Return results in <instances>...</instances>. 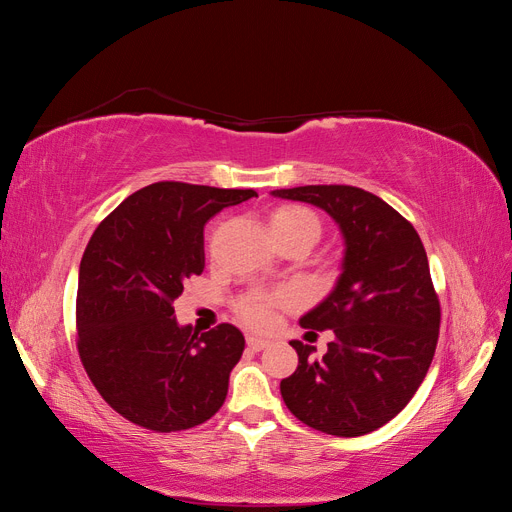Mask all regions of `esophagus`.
<instances>
[{
	"instance_id": "obj_1",
	"label": "esophagus",
	"mask_w": 512,
	"mask_h": 512,
	"mask_svg": "<svg viewBox=\"0 0 512 512\" xmlns=\"http://www.w3.org/2000/svg\"><path fill=\"white\" fill-rule=\"evenodd\" d=\"M247 346H250L252 350H265L269 346V339L265 337H258V335H247Z\"/></svg>"
}]
</instances>
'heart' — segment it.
Masks as SVG:
<instances>
[{
  "label": "heart",
  "instance_id": "1",
  "mask_svg": "<svg viewBox=\"0 0 512 512\" xmlns=\"http://www.w3.org/2000/svg\"><path fill=\"white\" fill-rule=\"evenodd\" d=\"M269 228L277 243L290 241V239H303L312 245L320 237L322 224L312 209L301 207V205H282L269 215ZM286 299L288 294H275V297H252L243 301L241 314L247 322L254 324V327H262V324H267L271 320V309H269L271 303H282Z\"/></svg>",
  "mask_w": 512,
  "mask_h": 512
}]
</instances>
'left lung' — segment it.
<instances>
[{
    "label": "left lung",
    "instance_id": "1",
    "mask_svg": "<svg viewBox=\"0 0 512 512\" xmlns=\"http://www.w3.org/2000/svg\"><path fill=\"white\" fill-rule=\"evenodd\" d=\"M271 196L322 209L344 239L333 290L299 318L303 329L335 337L320 359L292 339L299 365L280 382L284 404L329 436H363L406 408L436 352L440 303L425 247L391 205L352 185H301Z\"/></svg>",
    "mask_w": 512,
    "mask_h": 512
}]
</instances>
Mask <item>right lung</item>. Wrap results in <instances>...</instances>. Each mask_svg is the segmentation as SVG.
<instances>
[{
    "label": "right lung",
    "mask_w": 512,
    "mask_h": 512,
    "mask_svg": "<svg viewBox=\"0 0 512 512\" xmlns=\"http://www.w3.org/2000/svg\"><path fill=\"white\" fill-rule=\"evenodd\" d=\"M254 190L177 181L134 192L91 235L79 267L76 329L89 380L123 418L153 431L209 421L245 348L232 324H179L183 282L205 269V224Z\"/></svg>",
    "instance_id": "obj_1"
}]
</instances>
